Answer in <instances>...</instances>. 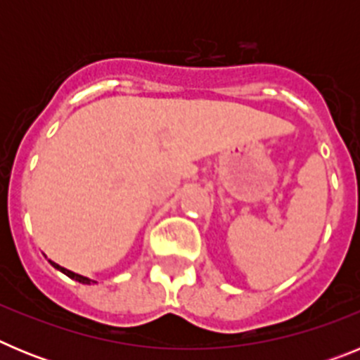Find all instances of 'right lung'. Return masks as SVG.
<instances>
[{
  "label": "right lung",
  "mask_w": 360,
  "mask_h": 360,
  "mask_svg": "<svg viewBox=\"0 0 360 360\" xmlns=\"http://www.w3.org/2000/svg\"><path fill=\"white\" fill-rule=\"evenodd\" d=\"M50 265H52L53 269L61 270L63 274H66V276H68V278H72V279H75V281L82 283V285H90V283H97V281H94V279H90V278H84V276H81V274H75V272H72V270L65 269V266H61V265H57V263H53V262H50Z\"/></svg>",
  "instance_id": "right-lung-1"
}]
</instances>
